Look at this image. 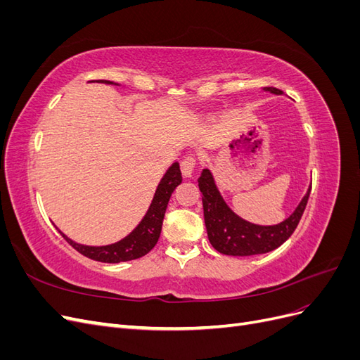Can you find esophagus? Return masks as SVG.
Wrapping results in <instances>:
<instances>
[{
	"label": "esophagus",
	"mask_w": 360,
	"mask_h": 360,
	"mask_svg": "<svg viewBox=\"0 0 360 360\" xmlns=\"http://www.w3.org/2000/svg\"><path fill=\"white\" fill-rule=\"evenodd\" d=\"M195 165H197V158L192 156V155L184 158V159L180 162V168H181L183 177H191L192 172H193Z\"/></svg>",
	"instance_id": "esophagus-1"
}]
</instances>
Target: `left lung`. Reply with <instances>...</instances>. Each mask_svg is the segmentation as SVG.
I'll list each match as a JSON object with an SVG mask.
<instances>
[{
    "label": "left lung",
    "mask_w": 360,
    "mask_h": 360,
    "mask_svg": "<svg viewBox=\"0 0 360 360\" xmlns=\"http://www.w3.org/2000/svg\"><path fill=\"white\" fill-rule=\"evenodd\" d=\"M266 90L274 94H282V91L275 86H266ZM198 186L202 193L204 221L212 246L224 255L236 257L266 254L279 248L297 228L311 193L309 188L308 193L304 195V198L288 219L278 225L263 226L246 222L230 210L219 191L216 189L209 169L202 171L198 179Z\"/></svg>",
    "instance_id": "obj_1"
}]
</instances>
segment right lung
Wrapping results in <instances>:
<instances>
[{
    "instance_id": "obj_1",
    "label": "right lung",
    "mask_w": 360,
    "mask_h": 360,
    "mask_svg": "<svg viewBox=\"0 0 360 360\" xmlns=\"http://www.w3.org/2000/svg\"><path fill=\"white\" fill-rule=\"evenodd\" d=\"M96 82L112 84L111 81H96ZM181 180L183 179H181L180 165L177 162L172 163V167L167 171L165 176H163V179L160 180L155 193V198L151 201L150 209L144 216V219L141 221V224L135 228V230L127 237H124L123 240L108 245V246H84L79 243H75L61 231L60 234L66 238V242L72 248L78 250L79 254H82L86 258L101 261V263H123V261H130V259L144 257L156 246L159 240L163 216H165L171 193L181 183Z\"/></svg>"
}]
</instances>
